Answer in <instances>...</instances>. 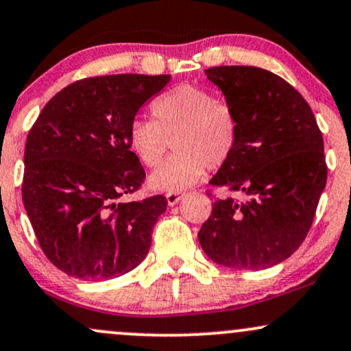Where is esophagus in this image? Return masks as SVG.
I'll use <instances>...</instances> for the list:
<instances>
[{
	"label": "esophagus",
	"mask_w": 351,
	"mask_h": 351,
	"mask_svg": "<svg viewBox=\"0 0 351 351\" xmlns=\"http://www.w3.org/2000/svg\"><path fill=\"white\" fill-rule=\"evenodd\" d=\"M184 198V193H180V191H171V193H167V201L170 206H175L176 203H180L181 199Z\"/></svg>",
	"instance_id": "esophagus-1"
}]
</instances>
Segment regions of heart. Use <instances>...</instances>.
Wrapping results in <instances>:
<instances>
[{
  "mask_svg": "<svg viewBox=\"0 0 351 351\" xmlns=\"http://www.w3.org/2000/svg\"><path fill=\"white\" fill-rule=\"evenodd\" d=\"M153 122L134 120L128 147L147 168L156 167L171 143L173 155L150 175L156 191H183L204 175L223 167L236 150L239 122L231 106L206 88L183 84L150 106Z\"/></svg>",
  "mask_w": 351,
  "mask_h": 351,
  "instance_id": "1",
  "label": "heart"
}]
</instances>
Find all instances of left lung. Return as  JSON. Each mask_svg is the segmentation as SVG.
<instances>
[{
  "label": "left lung",
  "instance_id": "1",
  "mask_svg": "<svg viewBox=\"0 0 351 351\" xmlns=\"http://www.w3.org/2000/svg\"><path fill=\"white\" fill-rule=\"evenodd\" d=\"M204 72L239 122L236 150L209 184L244 199H216L199 244L224 267H272L300 247L312 226L327 183L322 132L305 99L279 75L252 66Z\"/></svg>",
  "mask_w": 351,
  "mask_h": 351
}]
</instances>
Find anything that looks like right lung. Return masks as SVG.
Here are the masks:
<instances>
[{
	"mask_svg": "<svg viewBox=\"0 0 351 351\" xmlns=\"http://www.w3.org/2000/svg\"><path fill=\"white\" fill-rule=\"evenodd\" d=\"M170 75L87 77L44 106L24 148L23 203L43 252L77 279L104 280L135 269L167 209L163 195L120 203L145 170L128 128Z\"/></svg>",
	"mask_w": 351,
	"mask_h": 351,
	"instance_id": "add662e5",
	"label": "right lung"
}]
</instances>
